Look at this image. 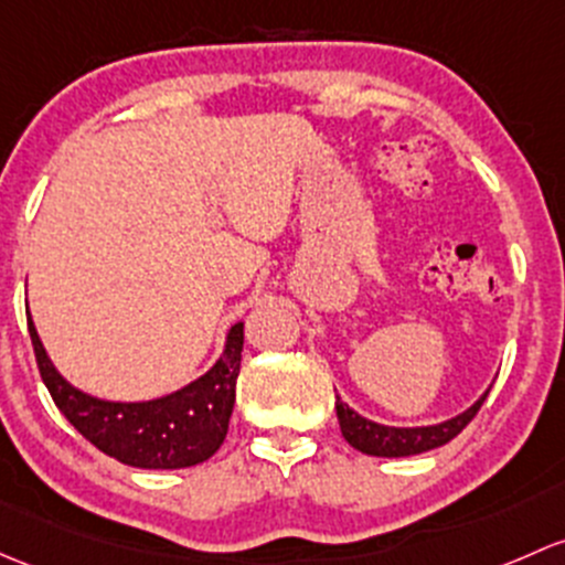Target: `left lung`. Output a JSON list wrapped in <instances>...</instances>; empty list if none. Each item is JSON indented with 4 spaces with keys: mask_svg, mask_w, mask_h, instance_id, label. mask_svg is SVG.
I'll list each match as a JSON object with an SVG mask.
<instances>
[{
    "mask_svg": "<svg viewBox=\"0 0 565 565\" xmlns=\"http://www.w3.org/2000/svg\"><path fill=\"white\" fill-rule=\"evenodd\" d=\"M487 392L477 403H473L471 408H466L462 414H457V417L438 425L392 427V425L373 423V419L360 417V414L354 412V408H349L341 397H335V414H338V425H341L343 438H347L354 449H360V452L373 455V457H408V455H423L427 449L444 447V444L452 441L457 433L477 417Z\"/></svg>",
    "mask_w": 565,
    "mask_h": 565,
    "instance_id": "left-lung-1",
    "label": "left lung"
}]
</instances>
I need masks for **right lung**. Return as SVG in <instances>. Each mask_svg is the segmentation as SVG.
I'll return each mask as SVG.
<instances>
[{"label": "right lung", "mask_w": 565, "mask_h": 565, "mask_svg": "<svg viewBox=\"0 0 565 565\" xmlns=\"http://www.w3.org/2000/svg\"><path fill=\"white\" fill-rule=\"evenodd\" d=\"M26 322L40 376L53 403L99 452L116 457L124 466L164 471L205 462L224 444L241 373L243 322L230 328L222 358L211 371L170 395L140 403L103 401L73 387L47 358L29 311Z\"/></svg>", "instance_id": "add662e5"}]
</instances>
